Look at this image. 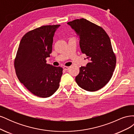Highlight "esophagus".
<instances>
[{"mask_svg":"<svg viewBox=\"0 0 134 134\" xmlns=\"http://www.w3.org/2000/svg\"><path fill=\"white\" fill-rule=\"evenodd\" d=\"M69 68L68 66H64V67H63V69L64 70H68V69H69Z\"/></svg>","mask_w":134,"mask_h":134,"instance_id":"1","label":"esophagus"}]
</instances>
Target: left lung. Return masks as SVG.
Masks as SVG:
<instances>
[{
	"label": "left lung",
	"mask_w": 134,
	"mask_h": 134,
	"mask_svg": "<svg viewBox=\"0 0 134 134\" xmlns=\"http://www.w3.org/2000/svg\"><path fill=\"white\" fill-rule=\"evenodd\" d=\"M68 25L79 36L81 51L90 61L80 68L76 82L86 91H98L108 83L116 66L110 38L102 27L86 19H75Z\"/></svg>",
	"instance_id": "1"
}]
</instances>
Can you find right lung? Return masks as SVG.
I'll use <instances>...</instances> for the list:
<instances>
[{
  "label": "right lung",
  "instance_id": "add662e5",
  "mask_svg": "<svg viewBox=\"0 0 134 134\" xmlns=\"http://www.w3.org/2000/svg\"><path fill=\"white\" fill-rule=\"evenodd\" d=\"M60 25L43 26L22 38L14 60L19 80L32 94L50 97L59 87L63 68L46 64L52 50L53 37Z\"/></svg>",
  "mask_w": 134,
  "mask_h": 134
}]
</instances>
